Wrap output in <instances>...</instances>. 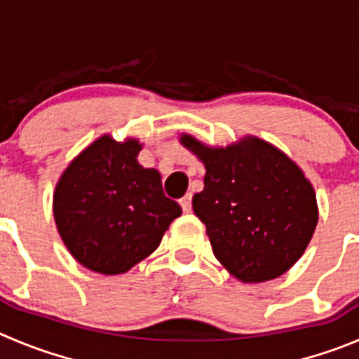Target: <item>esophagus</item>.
I'll return each mask as SVG.
<instances>
[{
    "instance_id": "1",
    "label": "esophagus",
    "mask_w": 359,
    "mask_h": 359,
    "mask_svg": "<svg viewBox=\"0 0 359 359\" xmlns=\"http://www.w3.org/2000/svg\"><path fill=\"white\" fill-rule=\"evenodd\" d=\"M180 204H182V210L185 213H190L192 211V194H187L183 199H180Z\"/></svg>"
}]
</instances>
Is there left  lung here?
Returning a JSON list of instances; mask_svg holds the SVG:
<instances>
[{"label":"left lung","instance_id":"8db88e82","mask_svg":"<svg viewBox=\"0 0 359 359\" xmlns=\"http://www.w3.org/2000/svg\"><path fill=\"white\" fill-rule=\"evenodd\" d=\"M180 142L204 163L192 201L215 257L245 284L284 275L309 247L319 220L316 192L284 151L254 135L220 148L190 134Z\"/></svg>","mask_w":359,"mask_h":359}]
</instances>
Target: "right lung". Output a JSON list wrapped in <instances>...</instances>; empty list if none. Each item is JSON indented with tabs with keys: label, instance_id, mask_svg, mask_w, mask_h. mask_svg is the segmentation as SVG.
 I'll use <instances>...</instances> for the list:
<instances>
[{
	"label": "right lung",
	"instance_id": "1",
	"mask_svg": "<svg viewBox=\"0 0 359 359\" xmlns=\"http://www.w3.org/2000/svg\"><path fill=\"white\" fill-rule=\"evenodd\" d=\"M137 139L109 134L75 156L54 189L57 233L74 259L100 275H121L158 248L182 215L165 197L162 176L137 162Z\"/></svg>",
	"mask_w": 359,
	"mask_h": 359
}]
</instances>
